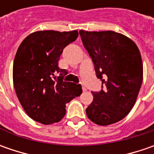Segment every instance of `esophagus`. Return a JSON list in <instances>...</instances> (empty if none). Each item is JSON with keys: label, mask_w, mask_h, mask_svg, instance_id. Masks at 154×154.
<instances>
[{"label": "esophagus", "mask_w": 154, "mask_h": 154, "mask_svg": "<svg viewBox=\"0 0 154 154\" xmlns=\"http://www.w3.org/2000/svg\"><path fill=\"white\" fill-rule=\"evenodd\" d=\"M82 90H83V92H86V87L85 86H82Z\"/></svg>", "instance_id": "obj_1"}]
</instances>
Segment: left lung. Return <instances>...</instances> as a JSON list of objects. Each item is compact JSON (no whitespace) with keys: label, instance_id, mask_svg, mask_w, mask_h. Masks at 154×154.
Here are the masks:
<instances>
[{"label":"left lung","instance_id":"obj_1","mask_svg":"<svg viewBox=\"0 0 154 154\" xmlns=\"http://www.w3.org/2000/svg\"><path fill=\"white\" fill-rule=\"evenodd\" d=\"M80 35L97 77L105 87L92 92L93 100L86 109L87 117L101 126L117 122L132 109L142 84L139 49L133 40L112 31L80 30Z\"/></svg>","mask_w":154,"mask_h":154}]
</instances>
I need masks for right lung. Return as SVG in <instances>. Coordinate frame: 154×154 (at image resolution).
<instances>
[{"instance_id": "right-lung-1", "label": "right lung", "mask_w": 154, "mask_h": 154, "mask_svg": "<svg viewBox=\"0 0 154 154\" xmlns=\"http://www.w3.org/2000/svg\"><path fill=\"white\" fill-rule=\"evenodd\" d=\"M78 35L76 30L38 31L27 36L18 48L14 86L23 109L34 121L46 125L61 121L66 103L82 93L80 85L62 80L68 72L58 67L63 49Z\"/></svg>"}]
</instances>
